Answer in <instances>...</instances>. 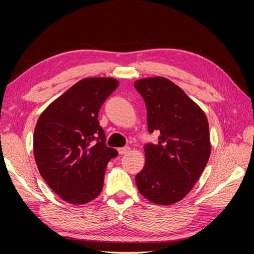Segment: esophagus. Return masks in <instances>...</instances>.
I'll use <instances>...</instances> for the list:
<instances>
[{
  "label": "esophagus",
  "mask_w": 254,
  "mask_h": 254,
  "mask_svg": "<svg viewBox=\"0 0 254 254\" xmlns=\"http://www.w3.org/2000/svg\"><path fill=\"white\" fill-rule=\"evenodd\" d=\"M131 151V148L128 146H124V147H120L119 148V153L121 154V155H123V154H127Z\"/></svg>",
  "instance_id": "1"
}]
</instances>
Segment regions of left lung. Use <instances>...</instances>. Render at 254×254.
Masks as SVG:
<instances>
[{
	"instance_id": "obj_1",
	"label": "left lung",
	"mask_w": 254,
	"mask_h": 254,
	"mask_svg": "<svg viewBox=\"0 0 254 254\" xmlns=\"http://www.w3.org/2000/svg\"><path fill=\"white\" fill-rule=\"evenodd\" d=\"M144 99L148 132L161 133L146 144L145 165L137 174V190L157 205L182 200L199 180L211 146L206 114L168 79L144 78L134 82Z\"/></svg>"
}]
</instances>
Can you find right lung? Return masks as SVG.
I'll return each mask as SVG.
<instances>
[{"mask_svg":"<svg viewBox=\"0 0 254 254\" xmlns=\"http://www.w3.org/2000/svg\"><path fill=\"white\" fill-rule=\"evenodd\" d=\"M119 81L86 78L45 109L34 131V156L44 181L72 205L100 195L109 161L118 151L106 145L98 113ZM96 140V142H93Z\"/></svg>","mask_w":254,"mask_h":254,"instance_id":"right-lung-1","label":"right lung"}]
</instances>
